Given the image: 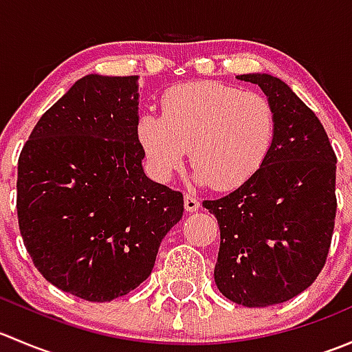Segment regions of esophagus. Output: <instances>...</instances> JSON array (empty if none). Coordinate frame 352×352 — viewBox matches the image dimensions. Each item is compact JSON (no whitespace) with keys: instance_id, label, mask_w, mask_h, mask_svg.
<instances>
[{"instance_id":"1","label":"esophagus","mask_w":352,"mask_h":352,"mask_svg":"<svg viewBox=\"0 0 352 352\" xmlns=\"http://www.w3.org/2000/svg\"><path fill=\"white\" fill-rule=\"evenodd\" d=\"M199 206H201V202H199L196 197L190 196V194H186V197H184V208H186V211L189 212L197 211Z\"/></svg>"}]
</instances>
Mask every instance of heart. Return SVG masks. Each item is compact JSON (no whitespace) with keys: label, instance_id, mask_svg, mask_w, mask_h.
Masks as SVG:
<instances>
[{"label":"heart","instance_id":"heart-1","mask_svg":"<svg viewBox=\"0 0 352 352\" xmlns=\"http://www.w3.org/2000/svg\"><path fill=\"white\" fill-rule=\"evenodd\" d=\"M136 138L158 182L182 168L189 150L197 184L232 190L247 182L271 153L276 112L255 91L190 81L165 91L162 116L143 113L138 119Z\"/></svg>","mask_w":352,"mask_h":352}]
</instances>
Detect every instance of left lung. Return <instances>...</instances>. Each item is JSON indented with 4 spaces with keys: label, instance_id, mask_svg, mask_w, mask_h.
Here are the masks:
<instances>
[{
    "label": "left lung",
    "instance_id": "obj_1",
    "mask_svg": "<svg viewBox=\"0 0 352 352\" xmlns=\"http://www.w3.org/2000/svg\"><path fill=\"white\" fill-rule=\"evenodd\" d=\"M236 80L258 85L274 107V144L247 182L202 206L221 233L218 289L243 307H271L307 289L324 267L337 209V158L318 117L285 81L265 73Z\"/></svg>",
    "mask_w": 352,
    "mask_h": 352
}]
</instances>
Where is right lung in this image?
I'll return each instance as SVG.
<instances>
[{
	"label": "right lung",
	"mask_w": 352,
	"mask_h": 352,
	"mask_svg": "<svg viewBox=\"0 0 352 352\" xmlns=\"http://www.w3.org/2000/svg\"><path fill=\"white\" fill-rule=\"evenodd\" d=\"M138 80H78L38 119L19 158V225L35 267L98 303L148 279L184 212L182 194L143 170Z\"/></svg>",
	"instance_id": "1"
}]
</instances>
